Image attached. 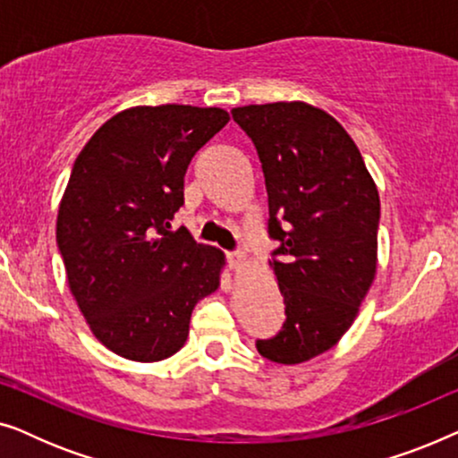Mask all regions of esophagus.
Returning <instances> with one entry per match:
<instances>
[{
	"mask_svg": "<svg viewBox=\"0 0 458 458\" xmlns=\"http://www.w3.org/2000/svg\"><path fill=\"white\" fill-rule=\"evenodd\" d=\"M227 262L233 268H237L243 262V254L240 252V250H235V252H227Z\"/></svg>",
	"mask_w": 458,
	"mask_h": 458,
	"instance_id": "esophagus-1",
	"label": "esophagus"
}]
</instances>
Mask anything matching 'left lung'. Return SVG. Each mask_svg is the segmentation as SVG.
<instances>
[{"label":"left lung","instance_id":"8db88e82","mask_svg":"<svg viewBox=\"0 0 458 458\" xmlns=\"http://www.w3.org/2000/svg\"><path fill=\"white\" fill-rule=\"evenodd\" d=\"M259 154L268 196L271 265L285 323L256 340L265 359L298 365L335 346L375 277L379 193L365 160L327 112L304 102L231 110Z\"/></svg>","mask_w":458,"mask_h":458}]
</instances>
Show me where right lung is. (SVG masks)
I'll use <instances>...</instances> for the list:
<instances>
[{
  "instance_id": "1",
  "label": "right lung",
  "mask_w": 458,
  "mask_h": 458,
  "mask_svg": "<svg viewBox=\"0 0 458 458\" xmlns=\"http://www.w3.org/2000/svg\"><path fill=\"white\" fill-rule=\"evenodd\" d=\"M229 114L198 106H137L99 127L74 160L55 242L93 335L129 360L183 348L198 300L218 287L221 250L171 221L187 166Z\"/></svg>"
}]
</instances>
